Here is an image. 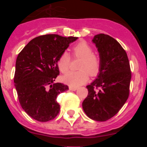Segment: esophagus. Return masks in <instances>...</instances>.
I'll list each match as a JSON object with an SVG mask.
<instances>
[{
	"label": "esophagus",
	"mask_w": 147,
	"mask_h": 147,
	"mask_svg": "<svg viewBox=\"0 0 147 147\" xmlns=\"http://www.w3.org/2000/svg\"><path fill=\"white\" fill-rule=\"evenodd\" d=\"M69 90H72V91H75V90H77V88H76V87L70 86L69 87Z\"/></svg>",
	"instance_id": "esophagus-1"
}]
</instances>
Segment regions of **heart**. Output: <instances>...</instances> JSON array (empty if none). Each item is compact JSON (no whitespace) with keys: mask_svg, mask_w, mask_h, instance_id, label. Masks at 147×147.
Wrapping results in <instances>:
<instances>
[{"mask_svg":"<svg viewBox=\"0 0 147 147\" xmlns=\"http://www.w3.org/2000/svg\"><path fill=\"white\" fill-rule=\"evenodd\" d=\"M93 49L86 42H80L72 49V55L75 58H80L79 69L76 72H68L62 76V81L71 87H79L85 84L90 76H96L99 73L101 60L97 54L93 53ZM71 65V57L66 52L62 53L57 59V66L62 73L67 72Z\"/></svg>","mask_w":147,"mask_h":147,"instance_id":"obj_1","label":"heart"}]
</instances>
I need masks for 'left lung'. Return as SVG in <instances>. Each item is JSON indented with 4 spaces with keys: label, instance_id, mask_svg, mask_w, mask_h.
I'll use <instances>...</instances> for the list:
<instances>
[{
    "label": "left lung",
    "instance_id": "left-lung-1",
    "mask_svg": "<svg viewBox=\"0 0 147 147\" xmlns=\"http://www.w3.org/2000/svg\"><path fill=\"white\" fill-rule=\"evenodd\" d=\"M93 42L99 53L101 67L98 76L88 85L83 110L90 119L105 121L113 117L127 102L132 74L125 50L107 34L95 35Z\"/></svg>",
    "mask_w": 147,
    "mask_h": 147
}]
</instances>
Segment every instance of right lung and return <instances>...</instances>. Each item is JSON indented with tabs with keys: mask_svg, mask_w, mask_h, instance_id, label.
<instances>
[{
	"mask_svg": "<svg viewBox=\"0 0 147 147\" xmlns=\"http://www.w3.org/2000/svg\"><path fill=\"white\" fill-rule=\"evenodd\" d=\"M76 40L77 37L58 34L41 35L18 54L14 82L22 108L32 119L46 122L59 114L57 97L68 86L54 82L59 74L57 59Z\"/></svg>",
	"mask_w": 147,
	"mask_h": 147,
	"instance_id": "right-lung-1",
	"label": "right lung"
}]
</instances>
